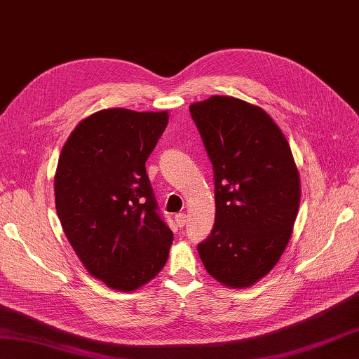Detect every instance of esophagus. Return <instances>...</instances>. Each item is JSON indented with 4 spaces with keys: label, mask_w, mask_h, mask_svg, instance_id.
I'll use <instances>...</instances> for the list:
<instances>
[{
    "label": "esophagus",
    "mask_w": 359,
    "mask_h": 359,
    "mask_svg": "<svg viewBox=\"0 0 359 359\" xmlns=\"http://www.w3.org/2000/svg\"><path fill=\"white\" fill-rule=\"evenodd\" d=\"M176 223H177V226L179 228H183L187 224V214L185 212H179V214H176Z\"/></svg>",
    "instance_id": "1"
}]
</instances>
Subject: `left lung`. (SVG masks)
<instances>
[{
  "label": "left lung",
  "instance_id": "obj_1",
  "mask_svg": "<svg viewBox=\"0 0 359 359\" xmlns=\"http://www.w3.org/2000/svg\"><path fill=\"white\" fill-rule=\"evenodd\" d=\"M214 171L215 222L197 245L208 273L254 285L285 251L299 206V177L280 128L262 108L229 96L189 107Z\"/></svg>",
  "mask_w": 359,
  "mask_h": 359
}]
</instances>
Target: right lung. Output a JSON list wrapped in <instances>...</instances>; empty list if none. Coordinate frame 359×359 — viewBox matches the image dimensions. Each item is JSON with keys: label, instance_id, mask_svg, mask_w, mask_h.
<instances>
[{"label": "right lung", "instance_id": "add662e5", "mask_svg": "<svg viewBox=\"0 0 359 359\" xmlns=\"http://www.w3.org/2000/svg\"><path fill=\"white\" fill-rule=\"evenodd\" d=\"M166 123V111H97L73 130L57 162L67 238L93 277L123 292L153 280L172 243L145 168Z\"/></svg>", "mask_w": 359, "mask_h": 359}]
</instances>
